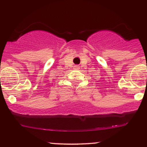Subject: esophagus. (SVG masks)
<instances>
[{
	"label": "esophagus",
	"instance_id": "1",
	"mask_svg": "<svg viewBox=\"0 0 147 147\" xmlns=\"http://www.w3.org/2000/svg\"><path fill=\"white\" fill-rule=\"evenodd\" d=\"M74 69H79V66L78 65H75V66H74Z\"/></svg>",
	"mask_w": 147,
	"mask_h": 147
}]
</instances>
